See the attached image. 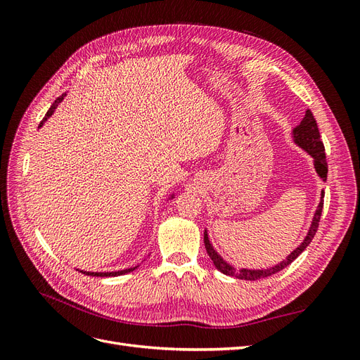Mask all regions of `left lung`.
Here are the masks:
<instances>
[{"instance_id":"left-lung-1","label":"left lung","mask_w":360,"mask_h":360,"mask_svg":"<svg viewBox=\"0 0 360 360\" xmlns=\"http://www.w3.org/2000/svg\"><path fill=\"white\" fill-rule=\"evenodd\" d=\"M292 138H294V143H296L299 147H302L304 151H308V153L312 156L315 171H317L319 177L323 181H326V179H328V162H326L324 146H323V141H321V136L319 132L317 122H315V118L309 110H307V114H304L300 124L292 129ZM323 198H324V192L321 191L320 204L317 207V210H315L312 224L309 226V231H308L307 237H304V240L296 249H294L285 259H282L281 263H278L274 267L263 269V270H250V269L237 270V269H234L231 264H228L226 261L213 249V246L209 240V234H207V230H205L204 231V245H205L207 254H209L210 259L213 261L214 267L228 276H236L238 279H245V281H257L261 278H267V276L275 275L279 270L290 266L292 261L296 259L303 252V250L307 249V246L312 242L315 233H317V230H319L320 217H321V212H323Z\"/></svg>"}]
</instances>
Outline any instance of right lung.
Returning <instances> with one entry per match:
<instances>
[{
	"label": "right lung",
	"instance_id": "right-lung-1",
	"mask_svg": "<svg viewBox=\"0 0 360 360\" xmlns=\"http://www.w3.org/2000/svg\"><path fill=\"white\" fill-rule=\"evenodd\" d=\"M64 96H66V93L61 94L60 97H57L56 102H53V103L51 105V108L48 110L46 115L43 117V120H41V123L39 124V127H41V126H43V123H45L46 120L53 114V111H56V108L58 106V103L64 99ZM171 198H172V197H171ZM136 267H138V266H135V267H130V269H124V270H118V271H84V270H81V271H82L84 275H89V276H99V278H105V276H120V275H126V274H129V271H134Z\"/></svg>",
	"mask_w": 360,
	"mask_h": 360
}]
</instances>
